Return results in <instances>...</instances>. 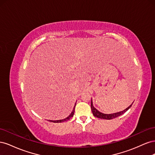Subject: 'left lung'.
I'll use <instances>...</instances> for the list:
<instances>
[{
	"mask_svg": "<svg viewBox=\"0 0 155 155\" xmlns=\"http://www.w3.org/2000/svg\"><path fill=\"white\" fill-rule=\"evenodd\" d=\"M133 104H131L130 106H129L127 108V109L124 110L123 111L116 112V113H113V114H104V113H102V112H100V111H98L95 107H94L93 104H92V101L91 100V110H92L93 115L95 117H97V118H98L105 119V120H112V119L115 118H116V117H118L120 115L125 113V112L126 111H127L129 108L132 106Z\"/></svg>",
	"mask_w": 155,
	"mask_h": 155,
	"instance_id": "8db88e82",
	"label": "left lung"
}]
</instances>
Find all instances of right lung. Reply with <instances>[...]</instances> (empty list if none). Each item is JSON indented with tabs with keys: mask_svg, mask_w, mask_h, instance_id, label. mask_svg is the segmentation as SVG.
<instances>
[{
	"mask_svg": "<svg viewBox=\"0 0 155 155\" xmlns=\"http://www.w3.org/2000/svg\"><path fill=\"white\" fill-rule=\"evenodd\" d=\"M75 107H76V105H75L74 107V109L72 110V112H71V114H70L67 118H64L63 120H49L50 121H51V122H54V123H61V122H63V121H67L68 120H70V118H72V117H73L74 116V110H75Z\"/></svg>",
	"mask_w": 155,
	"mask_h": 155,
	"instance_id": "add662e5",
	"label": "right lung"
}]
</instances>
